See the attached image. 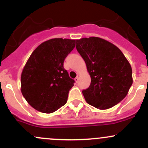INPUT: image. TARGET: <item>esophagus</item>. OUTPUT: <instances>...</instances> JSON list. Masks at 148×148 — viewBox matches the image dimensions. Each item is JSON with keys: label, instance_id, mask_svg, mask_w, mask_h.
Here are the masks:
<instances>
[{"label": "esophagus", "instance_id": "esophagus-1", "mask_svg": "<svg viewBox=\"0 0 148 148\" xmlns=\"http://www.w3.org/2000/svg\"><path fill=\"white\" fill-rule=\"evenodd\" d=\"M79 77H80V75H77V77H76L75 78V81L76 82H78V80H79Z\"/></svg>", "mask_w": 148, "mask_h": 148}]
</instances>
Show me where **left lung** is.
Listing matches in <instances>:
<instances>
[{
  "instance_id": "8db88e82",
  "label": "left lung",
  "mask_w": 148,
  "mask_h": 148,
  "mask_svg": "<svg viewBox=\"0 0 148 148\" xmlns=\"http://www.w3.org/2000/svg\"><path fill=\"white\" fill-rule=\"evenodd\" d=\"M76 49L91 77L90 87L82 90L87 102L97 109H107L124 99L133 77L131 65L121 51L95 36L77 39Z\"/></svg>"
}]
</instances>
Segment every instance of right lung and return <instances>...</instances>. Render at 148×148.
I'll return each mask as SVG.
<instances>
[{
	"label": "right lung",
	"mask_w": 148,
	"mask_h": 148,
	"mask_svg": "<svg viewBox=\"0 0 148 148\" xmlns=\"http://www.w3.org/2000/svg\"><path fill=\"white\" fill-rule=\"evenodd\" d=\"M75 46V39L55 38L42 43L29 56L22 72L21 92L36 110L51 114L67 102L75 80L63 62Z\"/></svg>",
	"instance_id": "right-lung-1"
}]
</instances>
